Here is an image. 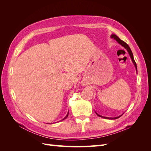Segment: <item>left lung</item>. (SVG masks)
I'll return each mask as SVG.
<instances>
[{
  "label": "left lung",
  "mask_w": 151,
  "mask_h": 151,
  "mask_svg": "<svg viewBox=\"0 0 151 151\" xmlns=\"http://www.w3.org/2000/svg\"><path fill=\"white\" fill-rule=\"evenodd\" d=\"M110 37H111V38H113L114 40H115L118 43H119L120 45H121L122 47H124V48L127 50V51L128 52V53H129V55H130V58H131V60H132V62H133L134 65V66H135V67L136 71H137V64H136V63H135V60H134L133 53H132V50H131V49L130 48V47H129V45H127L125 42H123V40H120L119 38L118 37V36H117L116 35H113V34H112V35L110 36ZM96 115H97L98 116L102 117V118H106V119H109V120L117 119V118H120V117L122 116V115H120V116H116V117H114V118H111V117H105V116H103L99 115V114H98L96 112Z\"/></svg>",
  "instance_id": "left-lung-1"
}]
</instances>
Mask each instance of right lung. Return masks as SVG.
<instances>
[{
    "instance_id": "1",
    "label": "right lung",
    "mask_w": 151,
    "mask_h": 151,
    "mask_svg": "<svg viewBox=\"0 0 151 151\" xmlns=\"http://www.w3.org/2000/svg\"><path fill=\"white\" fill-rule=\"evenodd\" d=\"M68 113H69V112H68V113H67V115H66V116H65V118H63V119H62V120H65V119H66V118H67V116H68ZM62 120H61V121H62Z\"/></svg>"
}]
</instances>
